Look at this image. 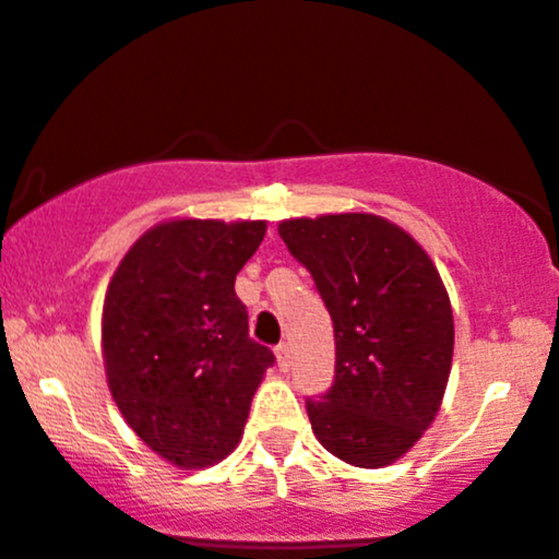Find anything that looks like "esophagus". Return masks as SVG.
<instances>
[{"mask_svg": "<svg viewBox=\"0 0 559 559\" xmlns=\"http://www.w3.org/2000/svg\"><path fill=\"white\" fill-rule=\"evenodd\" d=\"M275 357H278V368L288 370V365H292V346L278 344V349H275Z\"/></svg>", "mask_w": 559, "mask_h": 559, "instance_id": "obj_1", "label": "esophagus"}]
</instances>
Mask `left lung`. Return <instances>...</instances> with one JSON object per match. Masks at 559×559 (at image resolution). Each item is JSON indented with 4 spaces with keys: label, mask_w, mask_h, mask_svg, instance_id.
<instances>
[{
    "label": "left lung",
    "mask_w": 559,
    "mask_h": 559,
    "mask_svg": "<svg viewBox=\"0 0 559 559\" xmlns=\"http://www.w3.org/2000/svg\"><path fill=\"white\" fill-rule=\"evenodd\" d=\"M288 252L316 278L336 338V378L307 400L312 433L333 457L386 467L407 454L444 400L454 318L433 260L373 213L288 217Z\"/></svg>",
    "instance_id": "obj_1"
}]
</instances>
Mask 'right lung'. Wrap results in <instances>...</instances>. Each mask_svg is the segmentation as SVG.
<instances>
[{"label":"right lung","mask_w":559,"mask_h":559,"mask_svg":"<svg viewBox=\"0 0 559 559\" xmlns=\"http://www.w3.org/2000/svg\"><path fill=\"white\" fill-rule=\"evenodd\" d=\"M265 228V221H163L139 236L107 286V386L133 433L183 471L234 452L275 360L249 338L247 307L234 292Z\"/></svg>","instance_id":"add662e5"}]
</instances>
